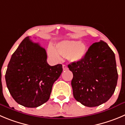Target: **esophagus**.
Listing matches in <instances>:
<instances>
[{"label":"esophagus","instance_id":"34e87169","mask_svg":"<svg viewBox=\"0 0 125 125\" xmlns=\"http://www.w3.org/2000/svg\"><path fill=\"white\" fill-rule=\"evenodd\" d=\"M62 68H63V70H66L68 69V67H67V66H66L65 65H62Z\"/></svg>","mask_w":125,"mask_h":125}]
</instances>
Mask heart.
Segmentation results:
<instances>
[{
	"mask_svg": "<svg viewBox=\"0 0 125 125\" xmlns=\"http://www.w3.org/2000/svg\"><path fill=\"white\" fill-rule=\"evenodd\" d=\"M87 51L86 44L73 40H64L55 45V49L49 45L47 49L49 56L55 60H59V55L65 57L70 62H77L84 58Z\"/></svg>",
	"mask_w": 125,
	"mask_h": 125,
	"instance_id": "obj_1",
	"label": "heart"
}]
</instances>
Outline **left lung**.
<instances>
[{
  "label": "left lung",
  "instance_id": "obj_1",
  "mask_svg": "<svg viewBox=\"0 0 125 125\" xmlns=\"http://www.w3.org/2000/svg\"><path fill=\"white\" fill-rule=\"evenodd\" d=\"M68 66L73 74V96L83 105H100L115 92L118 80L115 53L103 41L92 44L82 60Z\"/></svg>",
  "mask_w": 125,
  "mask_h": 125
}]
</instances>
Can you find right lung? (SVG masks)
Instances as JSON below:
<instances>
[{
	"label": "right lung",
	"mask_w": 125,
	"mask_h": 125,
	"mask_svg": "<svg viewBox=\"0 0 125 125\" xmlns=\"http://www.w3.org/2000/svg\"><path fill=\"white\" fill-rule=\"evenodd\" d=\"M62 71L61 64L50 66L47 62L45 49L28 36L11 55L5 81L17 103L34 108L49 99L52 86Z\"/></svg>",
	"instance_id": "right-lung-1"
}]
</instances>
